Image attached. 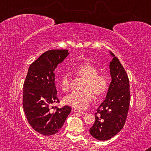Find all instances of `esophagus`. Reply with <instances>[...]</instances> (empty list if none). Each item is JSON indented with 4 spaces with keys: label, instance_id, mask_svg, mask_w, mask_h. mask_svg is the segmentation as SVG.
Segmentation results:
<instances>
[{
    "label": "esophagus",
    "instance_id": "34e87169",
    "mask_svg": "<svg viewBox=\"0 0 151 151\" xmlns=\"http://www.w3.org/2000/svg\"><path fill=\"white\" fill-rule=\"evenodd\" d=\"M73 111L75 112H79V113H82L83 114H85V112L82 111L81 110H80V109H74Z\"/></svg>",
    "mask_w": 151,
    "mask_h": 151
}]
</instances>
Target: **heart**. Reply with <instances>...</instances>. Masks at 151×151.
I'll list each match as a JSON object with an SVG mask.
<instances>
[{
    "instance_id": "obj_1",
    "label": "heart",
    "mask_w": 151,
    "mask_h": 151,
    "mask_svg": "<svg viewBox=\"0 0 151 151\" xmlns=\"http://www.w3.org/2000/svg\"><path fill=\"white\" fill-rule=\"evenodd\" d=\"M73 72L85 79L83 92H75L64 98L66 105L78 109H85L93 101V94L101 96L105 93L108 87V82L105 76L99 74L98 69L91 63H85L73 68ZM60 86L63 92L70 90L71 79L69 75H65L60 81Z\"/></svg>"
}]
</instances>
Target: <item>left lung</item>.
<instances>
[{
	"label": "left lung",
	"instance_id": "obj_1",
	"mask_svg": "<svg viewBox=\"0 0 151 151\" xmlns=\"http://www.w3.org/2000/svg\"><path fill=\"white\" fill-rule=\"evenodd\" d=\"M112 58L109 65L111 82L106 98L95 112V121L89 131L94 139L106 140L123 128L130 104L129 77L118 58L109 51Z\"/></svg>",
	"mask_w": 151,
	"mask_h": 151
}]
</instances>
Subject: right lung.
<instances>
[{
  "mask_svg": "<svg viewBox=\"0 0 151 151\" xmlns=\"http://www.w3.org/2000/svg\"><path fill=\"white\" fill-rule=\"evenodd\" d=\"M68 55V50L44 52L30 65L24 83L22 104L25 115L32 129L46 136L57 133L71 111L69 106L57 108L55 111L50 109L52 103L59 102L54 71Z\"/></svg>",
  "mask_w": 151,
  "mask_h": 151,
  "instance_id": "add662e5",
  "label": "right lung"
}]
</instances>
